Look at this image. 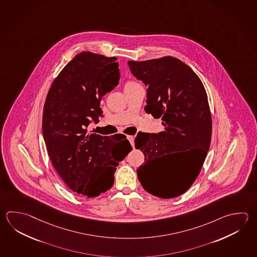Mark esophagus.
<instances>
[{
  "label": "esophagus",
  "mask_w": 257,
  "mask_h": 257,
  "mask_svg": "<svg viewBox=\"0 0 257 257\" xmlns=\"http://www.w3.org/2000/svg\"><path fill=\"white\" fill-rule=\"evenodd\" d=\"M127 139L131 143L132 146L135 147V136H127Z\"/></svg>",
  "instance_id": "obj_1"
}]
</instances>
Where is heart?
Here are the masks:
<instances>
[{
    "instance_id": "b5f03b06",
    "label": "heart",
    "mask_w": 257,
    "mask_h": 257,
    "mask_svg": "<svg viewBox=\"0 0 257 257\" xmlns=\"http://www.w3.org/2000/svg\"><path fill=\"white\" fill-rule=\"evenodd\" d=\"M136 82H132V81H130V82H127L126 83V85H133V84H136Z\"/></svg>"
}]
</instances>
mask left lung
<instances>
[{
  "label": "left lung",
  "instance_id": "1",
  "mask_svg": "<svg viewBox=\"0 0 257 257\" xmlns=\"http://www.w3.org/2000/svg\"><path fill=\"white\" fill-rule=\"evenodd\" d=\"M132 73L146 83L147 113L162 118L165 130L139 133L136 149L145 155L138 179L149 194L175 198L194 184L203 167L212 137V116L203 82L179 59L165 56L144 62L129 61ZM182 154L171 168L172 155Z\"/></svg>",
  "mask_w": 257,
  "mask_h": 257
}]
</instances>
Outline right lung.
<instances>
[{"instance_id": "add662e5", "label": "right lung", "mask_w": 257, "mask_h": 257, "mask_svg": "<svg viewBox=\"0 0 257 257\" xmlns=\"http://www.w3.org/2000/svg\"><path fill=\"white\" fill-rule=\"evenodd\" d=\"M116 60L80 53L54 79L44 102L43 134L51 162L69 189L89 198L111 188L117 166L133 150L124 135L88 131L102 116V97L118 84Z\"/></svg>"}]
</instances>
